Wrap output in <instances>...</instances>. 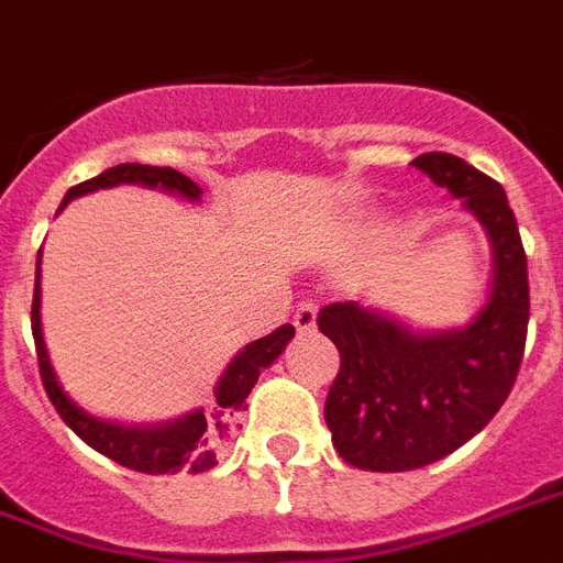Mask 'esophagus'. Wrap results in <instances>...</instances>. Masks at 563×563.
I'll use <instances>...</instances> for the list:
<instances>
[{"label":"esophagus","instance_id":"1","mask_svg":"<svg viewBox=\"0 0 563 563\" xmlns=\"http://www.w3.org/2000/svg\"><path fill=\"white\" fill-rule=\"evenodd\" d=\"M317 308H320V305L313 302V299H305V302L299 305V308H296V313H294L296 329L311 331L313 325H317Z\"/></svg>","mask_w":563,"mask_h":563}]
</instances>
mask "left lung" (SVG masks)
Listing matches in <instances>:
<instances>
[{
	"label": "left lung",
	"mask_w": 563,
	"mask_h": 563,
	"mask_svg": "<svg viewBox=\"0 0 563 563\" xmlns=\"http://www.w3.org/2000/svg\"><path fill=\"white\" fill-rule=\"evenodd\" d=\"M411 164L485 225L494 290L476 322L446 334H413L355 302L317 313L341 352L325 396L331 443L346 464L373 473L426 467L485 429L517 382L529 329V267L503 185L449 152Z\"/></svg>",
	"instance_id": "left-lung-1"
}]
</instances>
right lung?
<instances>
[{"instance_id":"obj_1","label":"right lung","mask_w":563,"mask_h":563,"mask_svg":"<svg viewBox=\"0 0 563 563\" xmlns=\"http://www.w3.org/2000/svg\"><path fill=\"white\" fill-rule=\"evenodd\" d=\"M114 185L164 187V190H173V194L187 196V199H199V194H202L190 178L181 176L173 167L117 164V167L104 169L96 178H87L81 185L69 187L60 205H67L73 196ZM32 334L43 390L49 396V402L55 405V411L60 413V420L67 422L69 429L76 431L87 446L102 452L104 459L117 461V464H123V467L134 470V473L164 476V473H178V470L205 473V470H211L217 464L220 449L234 438V431L241 426V411L246 408V396H250V390L258 382L261 369H267L282 355V350L294 338L296 329L287 322V325H278L276 331H269L267 338L252 341L229 364V369L222 373L220 385L213 390V399L208 408L190 413L185 420L169 422V426H158V429H125V426H114V422L96 420V417L85 413L81 408H76V402H69V396L60 390L58 378L52 373L41 331V261H37V269H34Z\"/></svg>"}]
</instances>
